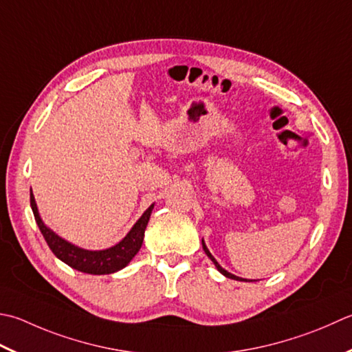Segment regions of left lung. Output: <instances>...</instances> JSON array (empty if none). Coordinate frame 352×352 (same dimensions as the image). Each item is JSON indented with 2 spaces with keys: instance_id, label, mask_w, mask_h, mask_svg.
<instances>
[{
  "instance_id": "1",
  "label": "left lung",
  "mask_w": 352,
  "mask_h": 352,
  "mask_svg": "<svg viewBox=\"0 0 352 352\" xmlns=\"http://www.w3.org/2000/svg\"><path fill=\"white\" fill-rule=\"evenodd\" d=\"M201 244H203V250H204V253L208 254L209 256V259L212 261L213 263V265L217 267V270L221 273V274H224L226 278H230V279H235V280H241V282H253V280H247V279H244V278H238V276H235V274H232V273H229L227 270H224V268L218 264V261L212 256V253L209 252V249H208V245H206V243H204V239H201Z\"/></svg>"
}]
</instances>
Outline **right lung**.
<instances>
[{
  "instance_id": "right-lung-1",
  "label": "right lung",
  "mask_w": 352,
  "mask_h": 352,
  "mask_svg": "<svg viewBox=\"0 0 352 352\" xmlns=\"http://www.w3.org/2000/svg\"><path fill=\"white\" fill-rule=\"evenodd\" d=\"M30 206L39 230L43 233V236L47 241L48 247H50V250L56 254V258H59L62 263H65L67 265L74 268V270L88 274H111L122 270V268H125L131 263V259H133L140 250V247L143 244L144 229H146L151 213H153L154 209V204H151L149 208L143 212V215L137 219L135 224L131 227L126 236L119 241L116 245L108 247V249L103 250H88L72 244L70 241L60 238L56 232H53L50 227L45 226L43 218L39 215L32 189Z\"/></svg>"
}]
</instances>
